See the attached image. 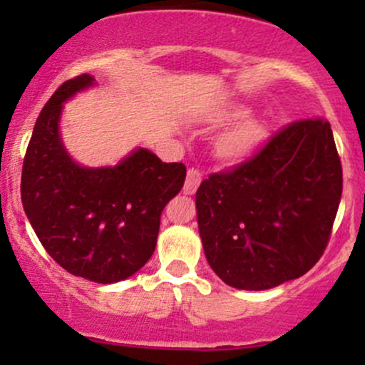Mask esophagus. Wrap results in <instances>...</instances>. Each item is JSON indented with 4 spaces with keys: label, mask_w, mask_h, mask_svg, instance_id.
Here are the masks:
<instances>
[{
    "label": "esophagus",
    "mask_w": 365,
    "mask_h": 365,
    "mask_svg": "<svg viewBox=\"0 0 365 365\" xmlns=\"http://www.w3.org/2000/svg\"><path fill=\"white\" fill-rule=\"evenodd\" d=\"M200 180H202V175H200L199 170H195V168L188 170L187 178H185V185H183V192H185L187 195L195 194L197 187L200 185Z\"/></svg>",
    "instance_id": "obj_1"
}]
</instances>
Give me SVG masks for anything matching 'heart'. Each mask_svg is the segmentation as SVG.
<instances>
[{"label":"heart","mask_w":365,"mask_h":365,"mask_svg":"<svg viewBox=\"0 0 365 365\" xmlns=\"http://www.w3.org/2000/svg\"><path fill=\"white\" fill-rule=\"evenodd\" d=\"M247 113H249V110L245 106H232L223 111L221 118L232 121L244 118ZM266 123L262 120L249 116V118H244L238 121L237 125H233L230 130H226L223 135L220 137V140H217V153H220L221 158L228 159V161L244 158L250 150H254L261 144L264 137H266Z\"/></svg>","instance_id":"b5f03b06"}]
</instances>
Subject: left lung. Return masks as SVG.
I'll use <instances>...</instances> for the list:
<instances>
[{
    "label": "left lung",
    "mask_w": 365,
    "mask_h": 365,
    "mask_svg": "<svg viewBox=\"0 0 365 365\" xmlns=\"http://www.w3.org/2000/svg\"><path fill=\"white\" fill-rule=\"evenodd\" d=\"M329 121L288 125L249 161L211 175L195 194L211 269L238 290H269L319 261L341 199Z\"/></svg>",
    "instance_id": "8db88e82"
}]
</instances>
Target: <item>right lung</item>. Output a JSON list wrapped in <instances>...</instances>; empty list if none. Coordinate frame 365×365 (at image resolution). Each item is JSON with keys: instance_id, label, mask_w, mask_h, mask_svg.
Returning <instances> with one entry per match:
<instances>
[{"instance_id": "right-lung-1", "label": "right lung", "mask_w": 365, "mask_h": 365, "mask_svg": "<svg viewBox=\"0 0 365 365\" xmlns=\"http://www.w3.org/2000/svg\"><path fill=\"white\" fill-rule=\"evenodd\" d=\"M96 86L66 81L36 121L22 170L24 211L63 269L111 284L135 274L156 249L163 209L182 190L187 170L137 148L115 166H83L63 144L65 103Z\"/></svg>"}]
</instances>
